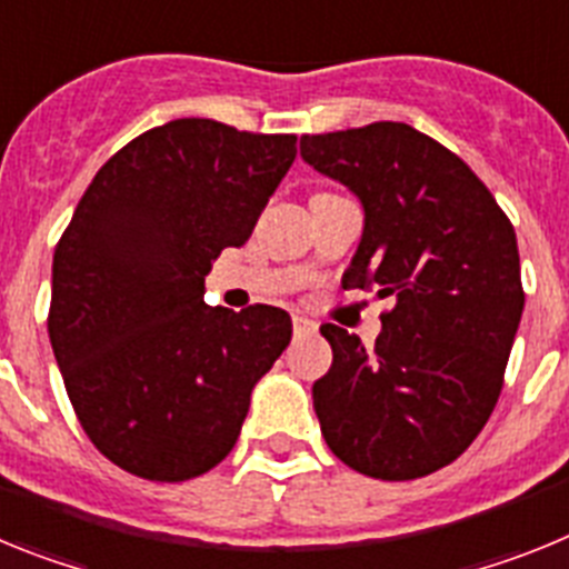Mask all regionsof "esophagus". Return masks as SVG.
<instances>
[{
  "instance_id": "34e87169",
  "label": "esophagus",
  "mask_w": 569,
  "mask_h": 569,
  "mask_svg": "<svg viewBox=\"0 0 569 569\" xmlns=\"http://www.w3.org/2000/svg\"><path fill=\"white\" fill-rule=\"evenodd\" d=\"M293 330L296 333H316V321L305 313H293Z\"/></svg>"
}]
</instances>
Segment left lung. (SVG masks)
<instances>
[{
	"label": "left lung",
	"instance_id": "left-lung-1",
	"mask_svg": "<svg viewBox=\"0 0 569 569\" xmlns=\"http://www.w3.org/2000/svg\"><path fill=\"white\" fill-rule=\"evenodd\" d=\"M299 148L365 210L341 284L396 299L373 350L321 325L333 347L313 385L321 436L370 479H419L459 459L499 401L525 310L516 230L459 156L405 122Z\"/></svg>",
	"mask_w": 569,
	"mask_h": 569
}]
</instances>
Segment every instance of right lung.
Wrapping results in <instances>:
<instances>
[{
	"mask_svg": "<svg viewBox=\"0 0 569 569\" xmlns=\"http://www.w3.org/2000/svg\"><path fill=\"white\" fill-rule=\"evenodd\" d=\"M296 159V136L173 119L102 164L53 253L48 333L88 439L116 467L188 481L233 450L288 347L281 308L204 305Z\"/></svg>",
	"mask_w": 569,
	"mask_h": 569,
	"instance_id": "right-lung-1",
	"label": "right lung"
}]
</instances>
